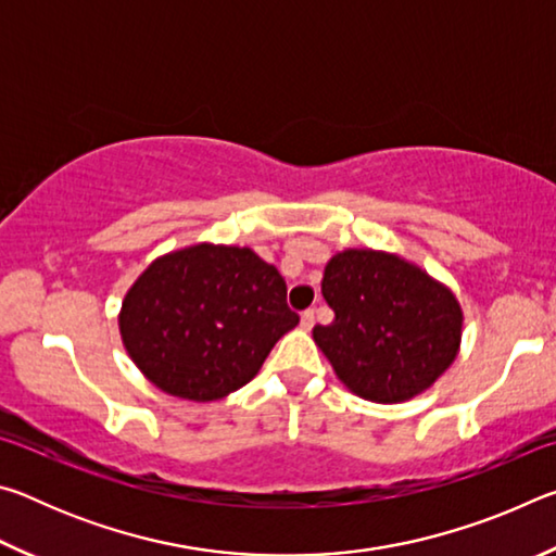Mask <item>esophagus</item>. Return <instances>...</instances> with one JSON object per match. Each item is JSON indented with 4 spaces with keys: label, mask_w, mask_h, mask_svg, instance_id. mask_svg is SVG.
<instances>
[{
    "label": "esophagus",
    "mask_w": 556,
    "mask_h": 556,
    "mask_svg": "<svg viewBox=\"0 0 556 556\" xmlns=\"http://www.w3.org/2000/svg\"><path fill=\"white\" fill-rule=\"evenodd\" d=\"M314 326V312L312 308H306L304 314H301V328H304V331H308V328Z\"/></svg>",
    "instance_id": "esophagus-1"
}]
</instances>
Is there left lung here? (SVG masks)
<instances>
[{
    "mask_svg": "<svg viewBox=\"0 0 556 556\" xmlns=\"http://www.w3.org/2000/svg\"><path fill=\"white\" fill-rule=\"evenodd\" d=\"M321 294L336 318L314 326V341L357 397L412 400L456 361L464 328L456 294L400 255L370 248L336 252Z\"/></svg>",
    "mask_w": 556,
    "mask_h": 556,
    "instance_id": "obj_1",
    "label": "left lung"
}]
</instances>
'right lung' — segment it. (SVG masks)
Masks as SVG:
<instances>
[{
    "mask_svg": "<svg viewBox=\"0 0 556 556\" xmlns=\"http://www.w3.org/2000/svg\"><path fill=\"white\" fill-rule=\"evenodd\" d=\"M296 324L275 265L250 248L213 242L156 257L119 308L131 363L162 392L191 402L248 384Z\"/></svg>",
    "mask_w": 556,
    "mask_h": 556,
    "instance_id": "right-lung-1",
    "label": "right lung"
}]
</instances>
